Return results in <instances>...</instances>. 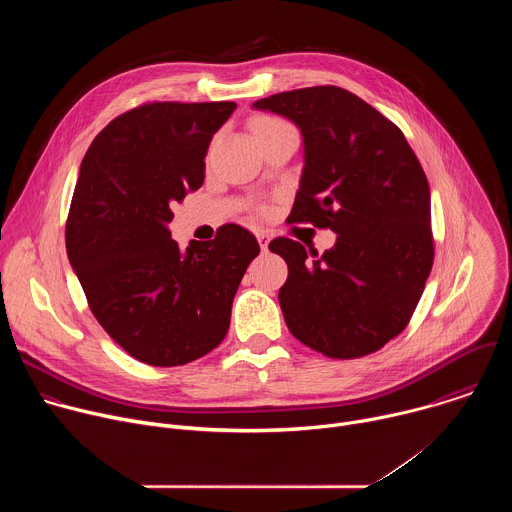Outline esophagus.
I'll list each match as a JSON object with an SVG mask.
<instances>
[{
	"instance_id": "obj_1",
	"label": "esophagus",
	"mask_w": 512,
	"mask_h": 512,
	"mask_svg": "<svg viewBox=\"0 0 512 512\" xmlns=\"http://www.w3.org/2000/svg\"><path fill=\"white\" fill-rule=\"evenodd\" d=\"M255 237H257V241H259L261 251H263V253H267V251H269V241H271L269 233H267V231H263V229H257V231H255Z\"/></svg>"
}]
</instances>
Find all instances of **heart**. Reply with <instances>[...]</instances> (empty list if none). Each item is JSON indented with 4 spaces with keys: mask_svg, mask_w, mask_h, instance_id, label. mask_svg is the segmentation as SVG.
Masks as SVG:
<instances>
[{
    "mask_svg": "<svg viewBox=\"0 0 512 512\" xmlns=\"http://www.w3.org/2000/svg\"><path fill=\"white\" fill-rule=\"evenodd\" d=\"M275 125H283V123L277 121V119H271V117H261L253 123V131L257 133V131H263V129H269V127H275Z\"/></svg>",
    "mask_w": 512,
    "mask_h": 512,
    "instance_id": "obj_1",
    "label": "heart"
}]
</instances>
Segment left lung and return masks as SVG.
<instances>
[{
  "label": "left lung",
  "instance_id": "left-lung-1",
  "mask_svg": "<svg viewBox=\"0 0 512 512\" xmlns=\"http://www.w3.org/2000/svg\"><path fill=\"white\" fill-rule=\"evenodd\" d=\"M253 109L294 123L304 170L291 223L336 233L322 255L294 241L269 249L287 263L279 306L289 332L330 358L383 348L409 322L433 263L431 202L401 129L340 87L277 93Z\"/></svg>",
  "mask_w": 512,
  "mask_h": 512
}]
</instances>
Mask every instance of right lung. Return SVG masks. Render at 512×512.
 I'll use <instances>...</instances> for the list:
<instances>
[{
	"mask_svg": "<svg viewBox=\"0 0 512 512\" xmlns=\"http://www.w3.org/2000/svg\"><path fill=\"white\" fill-rule=\"evenodd\" d=\"M237 103H150L113 119L83 158L66 253L91 312L133 358L178 367L223 342L257 239L239 225L180 249L172 204L204 182L212 135Z\"/></svg>",
	"mask_w": 512,
	"mask_h": 512,
	"instance_id": "add662e5",
	"label": "right lung"
}]
</instances>
